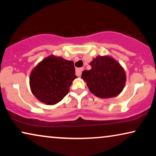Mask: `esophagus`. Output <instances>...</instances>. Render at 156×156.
<instances>
[{
	"instance_id": "esophagus-1",
	"label": "esophagus",
	"mask_w": 156,
	"mask_h": 156,
	"mask_svg": "<svg viewBox=\"0 0 156 156\" xmlns=\"http://www.w3.org/2000/svg\"><path fill=\"white\" fill-rule=\"evenodd\" d=\"M83 70H84V68L81 67V68H78V69H76V75L80 76L82 74V72Z\"/></svg>"
}]
</instances>
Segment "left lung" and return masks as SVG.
Segmentation results:
<instances>
[{"label": "left lung", "mask_w": 156, "mask_h": 156, "mask_svg": "<svg viewBox=\"0 0 156 156\" xmlns=\"http://www.w3.org/2000/svg\"><path fill=\"white\" fill-rule=\"evenodd\" d=\"M91 69L84 70L82 78L89 90L99 98H112L122 91L126 82L123 67L112 57L98 56L90 62Z\"/></svg>", "instance_id": "obj_1"}]
</instances>
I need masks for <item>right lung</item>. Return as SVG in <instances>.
<instances>
[{"label":"right lung","instance_id":"right-lung-1","mask_svg":"<svg viewBox=\"0 0 156 156\" xmlns=\"http://www.w3.org/2000/svg\"><path fill=\"white\" fill-rule=\"evenodd\" d=\"M76 77L73 62L51 55L34 68L30 85L32 93L39 101L53 105L67 94Z\"/></svg>","mask_w":156,"mask_h":156}]
</instances>
